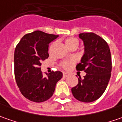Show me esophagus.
<instances>
[{"mask_svg":"<svg viewBox=\"0 0 122 122\" xmlns=\"http://www.w3.org/2000/svg\"><path fill=\"white\" fill-rule=\"evenodd\" d=\"M68 76H69V74H68V73H63V77H68Z\"/></svg>","mask_w":122,"mask_h":122,"instance_id":"esophagus-1","label":"esophagus"}]
</instances>
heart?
<instances>
[{
  "instance_id": "b5f03b06",
  "label": "heart",
  "mask_w": 122,
  "mask_h": 122,
  "mask_svg": "<svg viewBox=\"0 0 122 122\" xmlns=\"http://www.w3.org/2000/svg\"><path fill=\"white\" fill-rule=\"evenodd\" d=\"M65 44L68 49L73 47H77L79 45V41L75 38H68L65 40ZM71 63L69 62H64L63 64V66L64 68H68L70 67Z\"/></svg>"
}]
</instances>
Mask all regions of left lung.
<instances>
[{
  "instance_id": "left-lung-1",
  "label": "left lung",
  "mask_w": 122,
  "mask_h": 122,
  "mask_svg": "<svg viewBox=\"0 0 122 122\" xmlns=\"http://www.w3.org/2000/svg\"><path fill=\"white\" fill-rule=\"evenodd\" d=\"M79 39L83 42L84 53L77 71H84V78H78V84L71 89L73 96L83 102L98 99L105 91L111 77V56L107 43L93 32L81 33Z\"/></svg>"
}]
</instances>
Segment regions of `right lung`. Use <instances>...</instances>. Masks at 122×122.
<instances>
[{"label": "right lung", "mask_w": 122, "mask_h": 122, "mask_svg": "<svg viewBox=\"0 0 122 122\" xmlns=\"http://www.w3.org/2000/svg\"><path fill=\"white\" fill-rule=\"evenodd\" d=\"M58 37L40 30L24 36L15 47L14 71L17 86L27 99L42 102L50 98L56 85L62 77L60 71H52L44 77L41 71V61L48 58L49 43Z\"/></svg>", "instance_id": "add662e5"}]
</instances>
